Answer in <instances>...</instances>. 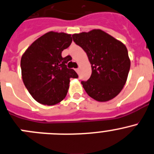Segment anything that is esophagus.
Instances as JSON below:
<instances>
[{
	"label": "esophagus",
	"instance_id": "obj_1",
	"mask_svg": "<svg viewBox=\"0 0 154 154\" xmlns=\"http://www.w3.org/2000/svg\"><path fill=\"white\" fill-rule=\"evenodd\" d=\"M75 71H76V72H77V73H79V68H76Z\"/></svg>",
	"mask_w": 154,
	"mask_h": 154
}]
</instances>
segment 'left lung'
Instances as JSON below:
<instances>
[{
  "label": "left lung",
  "instance_id": "obj_1",
  "mask_svg": "<svg viewBox=\"0 0 154 154\" xmlns=\"http://www.w3.org/2000/svg\"><path fill=\"white\" fill-rule=\"evenodd\" d=\"M73 41L87 54L92 74L81 81L86 93L98 101H107L123 89L130 69L126 46L100 29L72 35Z\"/></svg>",
  "mask_w": 154,
  "mask_h": 154
}]
</instances>
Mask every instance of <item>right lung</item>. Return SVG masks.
I'll return each mask as SVG.
<instances>
[{
	"label": "right lung",
	"instance_id": "obj_1",
	"mask_svg": "<svg viewBox=\"0 0 154 154\" xmlns=\"http://www.w3.org/2000/svg\"><path fill=\"white\" fill-rule=\"evenodd\" d=\"M71 42V34L50 31L36 40L22 55V80L37 102L58 104L66 96L70 78L78 77L75 71L67 68L71 56H62Z\"/></svg>",
	"mask_w": 154,
	"mask_h": 154
}]
</instances>
